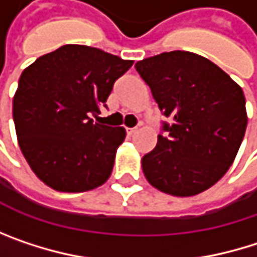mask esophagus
Segmentation results:
<instances>
[{
	"mask_svg": "<svg viewBox=\"0 0 257 257\" xmlns=\"http://www.w3.org/2000/svg\"><path fill=\"white\" fill-rule=\"evenodd\" d=\"M135 132H137V128H126V134H128L129 137H131V135H134Z\"/></svg>",
	"mask_w": 257,
	"mask_h": 257,
	"instance_id": "esophagus-1",
	"label": "esophagus"
}]
</instances>
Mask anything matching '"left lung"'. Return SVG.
Here are the masks:
<instances>
[{"mask_svg": "<svg viewBox=\"0 0 257 257\" xmlns=\"http://www.w3.org/2000/svg\"><path fill=\"white\" fill-rule=\"evenodd\" d=\"M168 122L143 156L156 189L192 196L211 187L232 165L247 128L242 89L222 68L192 52H165L135 64Z\"/></svg>", "mask_w": 257, "mask_h": 257, "instance_id": "left-lung-1", "label": "left lung"}]
</instances>
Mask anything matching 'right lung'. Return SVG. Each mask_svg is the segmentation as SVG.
Wrapping results in <instances>:
<instances>
[{
    "label": "right lung",
    "mask_w": 257,
    "mask_h": 257,
    "mask_svg": "<svg viewBox=\"0 0 257 257\" xmlns=\"http://www.w3.org/2000/svg\"><path fill=\"white\" fill-rule=\"evenodd\" d=\"M132 64L96 47L67 44L22 73L13 120L26 162L47 186L84 192L110 177L126 132L95 119Z\"/></svg>",
    "instance_id": "right-lung-1"
}]
</instances>
